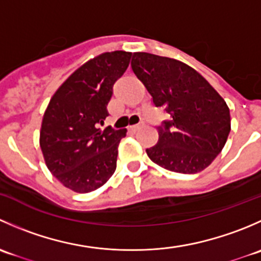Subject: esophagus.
Instances as JSON below:
<instances>
[{"instance_id": "esophagus-1", "label": "esophagus", "mask_w": 261, "mask_h": 261, "mask_svg": "<svg viewBox=\"0 0 261 261\" xmlns=\"http://www.w3.org/2000/svg\"><path fill=\"white\" fill-rule=\"evenodd\" d=\"M139 127H140L139 125H134V126H130V127H128V130H130L131 133H136V131L139 130Z\"/></svg>"}]
</instances>
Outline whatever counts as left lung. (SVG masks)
<instances>
[{"label": "left lung", "instance_id": "left-lung-1", "mask_svg": "<svg viewBox=\"0 0 261 261\" xmlns=\"http://www.w3.org/2000/svg\"><path fill=\"white\" fill-rule=\"evenodd\" d=\"M134 74L169 120L158 127L156 145L146 149L155 164L194 174L206 169L225 146L231 130L225 99L196 69L177 59L134 53Z\"/></svg>", "mask_w": 261, "mask_h": 261}]
</instances>
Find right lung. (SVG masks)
Wrapping results in <instances>:
<instances>
[{
    "instance_id": "obj_1",
    "label": "right lung",
    "mask_w": 261,
    "mask_h": 261,
    "mask_svg": "<svg viewBox=\"0 0 261 261\" xmlns=\"http://www.w3.org/2000/svg\"><path fill=\"white\" fill-rule=\"evenodd\" d=\"M131 53H103L84 63L57 89L44 114L40 147L60 183L77 193L103 186L116 170L118 144L126 128L103 123L115 82L125 73Z\"/></svg>"
}]
</instances>
